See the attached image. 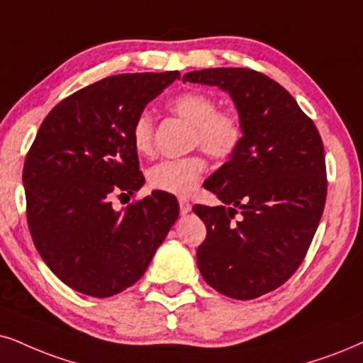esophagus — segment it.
Instances as JSON below:
<instances>
[{
	"mask_svg": "<svg viewBox=\"0 0 363 363\" xmlns=\"http://www.w3.org/2000/svg\"><path fill=\"white\" fill-rule=\"evenodd\" d=\"M191 203L187 199H181L179 201V209H181V214H187L191 211Z\"/></svg>",
	"mask_w": 363,
	"mask_h": 363,
	"instance_id": "obj_1",
	"label": "esophagus"
}]
</instances>
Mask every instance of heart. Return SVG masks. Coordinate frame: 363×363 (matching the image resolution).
<instances>
[{
  "label": "heart",
  "mask_w": 363,
  "mask_h": 363,
  "mask_svg": "<svg viewBox=\"0 0 363 363\" xmlns=\"http://www.w3.org/2000/svg\"><path fill=\"white\" fill-rule=\"evenodd\" d=\"M169 110L192 125V145H199L216 159H228L240 149L245 128L233 110H218V100L203 91H184L169 102ZM132 142L140 154L154 147V122L147 112L137 116L132 125ZM206 171L201 155L169 159L149 171V184L154 189L174 196H189L196 191Z\"/></svg>",
  "instance_id": "b5f03b06"
}]
</instances>
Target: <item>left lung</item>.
Returning a JSON list of instances; mask_svg holds the SVG:
<instances>
[{"mask_svg": "<svg viewBox=\"0 0 363 363\" xmlns=\"http://www.w3.org/2000/svg\"><path fill=\"white\" fill-rule=\"evenodd\" d=\"M182 82L228 91L245 128L240 149L206 181L223 206L192 211L208 229L196 253L206 283L253 300L288 281L313 240L327 199L322 137L288 90L259 72L206 68Z\"/></svg>", "mask_w": 363, "mask_h": 363, "instance_id": "1", "label": "left lung"}]
</instances>
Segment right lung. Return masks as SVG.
Here are the masks:
<instances>
[{
  "mask_svg": "<svg viewBox=\"0 0 363 363\" xmlns=\"http://www.w3.org/2000/svg\"><path fill=\"white\" fill-rule=\"evenodd\" d=\"M179 77H107L63 99L40 125L23 167L26 219L41 259L72 290L107 298L132 286L176 223L167 192L123 211L110 199L144 186L132 125Z\"/></svg>",
  "mask_w": 363,
  "mask_h": 363,
  "instance_id": "right-lung-1",
  "label": "right lung"
}]
</instances>
